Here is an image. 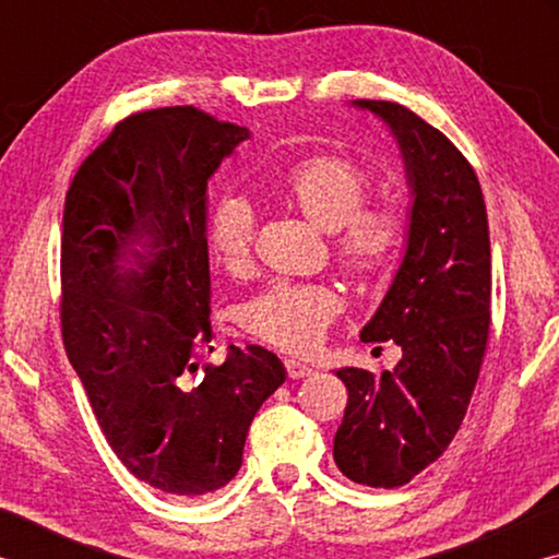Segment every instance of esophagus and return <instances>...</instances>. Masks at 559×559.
Listing matches in <instances>:
<instances>
[{
    "mask_svg": "<svg viewBox=\"0 0 559 559\" xmlns=\"http://www.w3.org/2000/svg\"><path fill=\"white\" fill-rule=\"evenodd\" d=\"M286 372H288L290 380H302V377L313 374V367L300 362V359H286Z\"/></svg>",
    "mask_w": 559,
    "mask_h": 559,
    "instance_id": "34e87169",
    "label": "esophagus"
}]
</instances>
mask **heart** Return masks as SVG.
<instances>
[{
  "label": "heart",
  "instance_id": "obj_1",
  "mask_svg": "<svg viewBox=\"0 0 559 559\" xmlns=\"http://www.w3.org/2000/svg\"><path fill=\"white\" fill-rule=\"evenodd\" d=\"M281 192L318 229L333 231L335 257L359 283L392 276L409 239V222L392 202L362 206L372 175L343 155L298 159L278 179ZM210 243L226 269L243 271L251 259L253 210L246 197L226 192L212 206ZM340 313V296L328 283H273L241 308V325L266 343L308 353Z\"/></svg>",
  "mask_w": 559,
  "mask_h": 559
}]
</instances>
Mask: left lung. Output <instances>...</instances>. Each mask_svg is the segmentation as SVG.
Segmentation results:
<instances>
[{
  "instance_id": "left-lung-1",
  "label": "left lung",
  "mask_w": 559,
  "mask_h": 559,
  "mask_svg": "<svg viewBox=\"0 0 559 559\" xmlns=\"http://www.w3.org/2000/svg\"><path fill=\"white\" fill-rule=\"evenodd\" d=\"M392 130L412 192L409 239L390 290L362 328L402 359L380 377L343 367L347 386L333 456L362 486L409 484L456 437L490 333V239L478 177L456 145L409 108L355 100Z\"/></svg>"
}]
</instances>
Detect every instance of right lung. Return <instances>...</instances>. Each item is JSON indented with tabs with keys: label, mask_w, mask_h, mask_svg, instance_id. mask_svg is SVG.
<instances>
[{
	"label": "right lung",
	"mask_w": 559,
	"mask_h": 559,
	"mask_svg": "<svg viewBox=\"0 0 559 559\" xmlns=\"http://www.w3.org/2000/svg\"><path fill=\"white\" fill-rule=\"evenodd\" d=\"M246 138L192 106L135 112L83 159L66 194V355L116 456L169 496L229 484L253 416L286 382L261 345L197 362L214 349L206 182Z\"/></svg>",
	"instance_id": "1"
}]
</instances>
